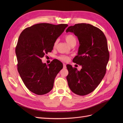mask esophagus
<instances>
[{
    "label": "esophagus",
    "instance_id": "1",
    "mask_svg": "<svg viewBox=\"0 0 123 123\" xmlns=\"http://www.w3.org/2000/svg\"><path fill=\"white\" fill-rule=\"evenodd\" d=\"M63 68H64V69H65V68H66V65L65 64H63Z\"/></svg>",
    "mask_w": 123,
    "mask_h": 123
}]
</instances>
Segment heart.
I'll return each mask as SVG.
<instances>
[{"label":"heart","instance_id":"1","mask_svg":"<svg viewBox=\"0 0 123 123\" xmlns=\"http://www.w3.org/2000/svg\"><path fill=\"white\" fill-rule=\"evenodd\" d=\"M65 39L69 45L71 46L73 43H76V39L75 37L72 34H67L65 36ZM57 44V41H55L54 43V47H56ZM59 59L63 62H67L69 60V57L65 55H61L59 57Z\"/></svg>","mask_w":123,"mask_h":123}]
</instances>
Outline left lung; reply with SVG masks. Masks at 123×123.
Here are the masks:
<instances>
[{"instance_id": "obj_1", "label": "left lung", "mask_w": 123, "mask_h": 123, "mask_svg": "<svg viewBox=\"0 0 123 123\" xmlns=\"http://www.w3.org/2000/svg\"><path fill=\"white\" fill-rule=\"evenodd\" d=\"M66 32L77 37L80 46L73 62L82 67L78 71L71 65H67L68 86L76 94H88L95 90L105 75L109 59L106 37L97 27L84 23L70 26Z\"/></svg>"}]
</instances>
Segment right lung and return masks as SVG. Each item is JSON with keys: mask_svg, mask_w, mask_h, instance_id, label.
<instances>
[{"mask_svg": "<svg viewBox=\"0 0 123 123\" xmlns=\"http://www.w3.org/2000/svg\"><path fill=\"white\" fill-rule=\"evenodd\" d=\"M68 25L38 24L25 29L20 34L15 49L17 70L25 86L36 94L49 92L62 69V64L57 59L47 65L41 58L53 50L55 42Z\"/></svg>", "mask_w": 123, "mask_h": 123, "instance_id": "right-lung-1", "label": "right lung"}]
</instances>
